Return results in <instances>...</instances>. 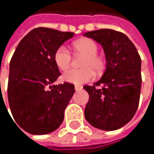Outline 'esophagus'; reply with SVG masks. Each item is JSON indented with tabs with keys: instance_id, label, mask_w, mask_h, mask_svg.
I'll return each instance as SVG.
<instances>
[{
	"instance_id": "1",
	"label": "esophagus",
	"mask_w": 154,
	"mask_h": 154,
	"mask_svg": "<svg viewBox=\"0 0 154 154\" xmlns=\"http://www.w3.org/2000/svg\"><path fill=\"white\" fill-rule=\"evenodd\" d=\"M82 88H83L82 85H75V90H76V91H79V90H81Z\"/></svg>"
}]
</instances>
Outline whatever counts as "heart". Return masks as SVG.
<instances>
[{"mask_svg": "<svg viewBox=\"0 0 154 154\" xmlns=\"http://www.w3.org/2000/svg\"><path fill=\"white\" fill-rule=\"evenodd\" d=\"M73 48L77 54L84 55L81 62V67L83 68L66 71L62 76L64 81L75 85L85 84L94 78L95 75L93 69L96 72L103 70L105 61L97 54L99 47L94 40L89 38L77 40L73 44ZM54 62L61 70H66L69 68L71 64V54L67 47L61 45L55 51Z\"/></svg>", "mask_w": 154, "mask_h": 154, "instance_id": "obj_1", "label": "heart"}]
</instances>
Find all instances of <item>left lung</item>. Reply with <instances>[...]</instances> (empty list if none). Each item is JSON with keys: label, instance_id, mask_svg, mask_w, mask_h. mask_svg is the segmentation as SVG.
Returning a JSON list of instances; mask_svg holds the SVG:
<instances>
[{"label": "left lung", "instance_id": "left-lung-1", "mask_svg": "<svg viewBox=\"0 0 154 154\" xmlns=\"http://www.w3.org/2000/svg\"><path fill=\"white\" fill-rule=\"evenodd\" d=\"M99 43L105 52L106 70L94 85H85L89 101L85 109V119L94 128L116 130L134 117L141 92V58L128 37L112 29L84 34Z\"/></svg>", "mask_w": 154, "mask_h": 154}]
</instances>
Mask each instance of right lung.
Returning a JSON list of instances; mask_svg holds the SVG:
<instances>
[{
	"mask_svg": "<svg viewBox=\"0 0 154 154\" xmlns=\"http://www.w3.org/2000/svg\"><path fill=\"white\" fill-rule=\"evenodd\" d=\"M73 35L72 32L35 28L20 41L11 60L9 104L17 125L27 133L49 134L63 121L75 86L69 82L52 85L60 76L54 53Z\"/></svg>",
	"mask_w": 154,
	"mask_h": 154,
	"instance_id": "add662e5",
	"label": "right lung"
}]
</instances>
